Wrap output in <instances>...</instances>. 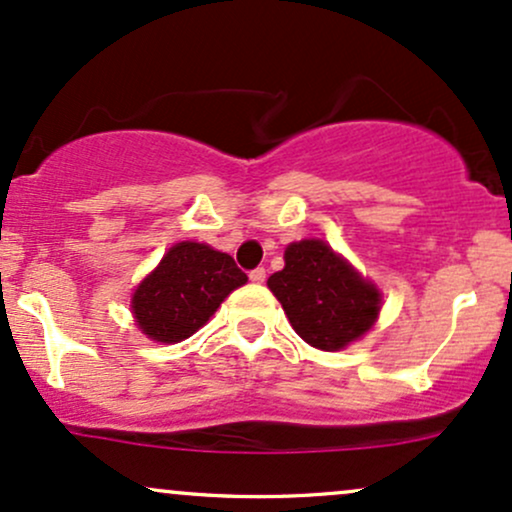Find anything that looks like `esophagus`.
<instances>
[{"mask_svg":"<svg viewBox=\"0 0 512 512\" xmlns=\"http://www.w3.org/2000/svg\"><path fill=\"white\" fill-rule=\"evenodd\" d=\"M249 280L254 282V285H261V282H266V268H254V270H251Z\"/></svg>","mask_w":512,"mask_h":512,"instance_id":"obj_1","label":"esophagus"}]
</instances>
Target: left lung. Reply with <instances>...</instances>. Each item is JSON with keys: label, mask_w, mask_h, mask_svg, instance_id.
I'll use <instances>...</instances> for the list:
<instances>
[{"label": "left lung", "mask_w": 512, "mask_h": 512, "mask_svg": "<svg viewBox=\"0 0 512 512\" xmlns=\"http://www.w3.org/2000/svg\"><path fill=\"white\" fill-rule=\"evenodd\" d=\"M270 292L304 342L335 352L359 340L376 323L381 292L321 239L285 249V268L268 278Z\"/></svg>", "instance_id": "8db88e82"}]
</instances>
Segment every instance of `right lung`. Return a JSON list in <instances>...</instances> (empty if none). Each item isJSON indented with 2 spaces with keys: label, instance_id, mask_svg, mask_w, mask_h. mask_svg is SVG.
I'll list each match as a JSON object with an SVG mask.
<instances>
[{
  "label": "right lung",
  "instance_id": "1",
  "mask_svg": "<svg viewBox=\"0 0 512 512\" xmlns=\"http://www.w3.org/2000/svg\"><path fill=\"white\" fill-rule=\"evenodd\" d=\"M246 273L208 244H174L131 297L136 326L150 340L174 345L203 328L222 299L242 287Z\"/></svg>",
  "mask_w": 512,
  "mask_h": 512
}]
</instances>
